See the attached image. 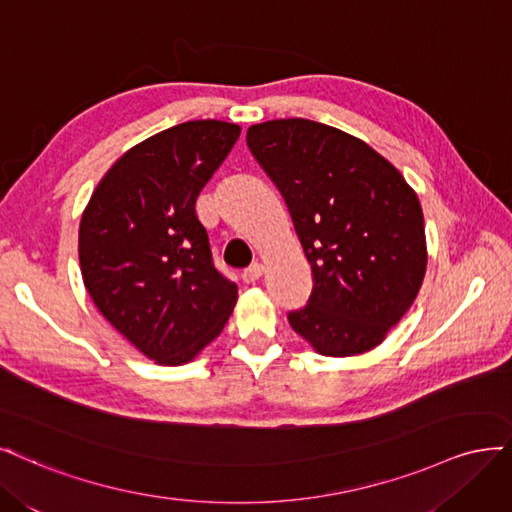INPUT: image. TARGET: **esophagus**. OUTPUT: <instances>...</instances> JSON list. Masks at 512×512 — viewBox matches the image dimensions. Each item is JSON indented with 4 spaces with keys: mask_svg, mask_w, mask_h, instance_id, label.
I'll use <instances>...</instances> for the list:
<instances>
[{
    "mask_svg": "<svg viewBox=\"0 0 512 512\" xmlns=\"http://www.w3.org/2000/svg\"><path fill=\"white\" fill-rule=\"evenodd\" d=\"M261 274H263V263L255 261L253 266H249L242 272V278H244V283H255V280L261 278Z\"/></svg>",
    "mask_w": 512,
    "mask_h": 512,
    "instance_id": "34e87169",
    "label": "esophagus"
}]
</instances>
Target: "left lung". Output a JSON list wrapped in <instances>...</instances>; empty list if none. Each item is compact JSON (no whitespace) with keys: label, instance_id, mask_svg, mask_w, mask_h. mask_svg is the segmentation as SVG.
<instances>
[{"label":"left lung","instance_id":"8db88e82","mask_svg":"<svg viewBox=\"0 0 512 512\" xmlns=\"http://www.w3.org/2000/svg\"><path fill=\"white\" fill-rule=\"evenodd\" d=\"M246 144L283 193L312 268L289 325L325 357L381 344L415 302L427 268L419 197L370 144L308 119L251 125Z\"/></svg>","mask_w":512,"mask_h":512}]
</instances>
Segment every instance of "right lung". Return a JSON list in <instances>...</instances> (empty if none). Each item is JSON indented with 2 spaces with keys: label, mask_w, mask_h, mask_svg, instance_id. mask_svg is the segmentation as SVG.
<instances>
[{
  "label": "right lung",
  "mask_w": 512,
  "mask_h": 512,
  "mask_svg": "<svg viewBox=\"0 0 512 512\" xmlns=\"http://www.w3.org/2000/svg\"><path fill=\"white\" fill-rule=\"evenodd\" d=\"M240 125L187 121L131 146L95 187L78 229L95 308L161 366H183L217 338L238 287L212 266L195 200Z\"/></svg>",
  "instance_id": "1"
}]
</instances>
